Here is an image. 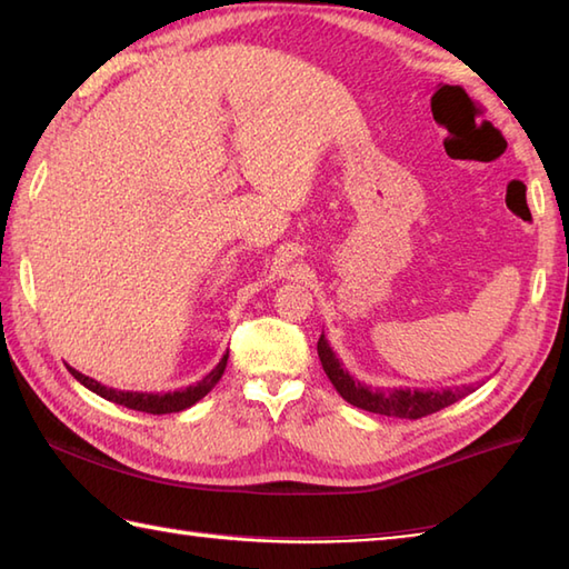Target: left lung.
I'll return each instance as SVG.
<instances>
[{
	"instance_id": "1",
	"label": "left lung",
	"mask_w": 569,
	"mask_h": 569,
	"mask_svg": "<svg viewBox=\"0 0 569 569\" xmlns=\"http://www.w3.org/2000/svg\"><path fill=\"white\" fill-rule=\"evenodd\" d=\"M318 357L322 361V369L328 373V379L337 389L347 403H352L361 410H369V413H379V416H389V418H422L430 416L435 410L447 408L457 403L459 398L469 396L475 391V386H455V389H371V386L355 381L352 373H349L342 361L337 359L332 352V347L325 340V335H320L318 340Z\"/></svg>"
}]
</instances>
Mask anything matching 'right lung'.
Here are the masks:
<instances>
[{
  "mask_svg": "<svg viewBox=\"0 0 569 569\" xmlns=\"http://www.w3.org/2000/svg\"><path fill=\"white\" fill-rule=\"evenodd\" d=\"M227 357H229V352L220 359V365H217L210 373H204V377L198 383L186 386V389H178V391H168V393L117 391V389H110V386H104L100 381L84 377V373L76 371L72 367H68V371L84 386V389H90L92 393L102 396L104 401H112L117 406H124V408H131V410H143V413L163 416V413H180V410L196 406L200 398L208 396L212 391V386L222 379L224 367H227Z\"/></svg>",
  "mask_w": 569,
  "mask_h": 569,
  "instance_id": "1",
  "label": "right lung"
}]
</instances>
